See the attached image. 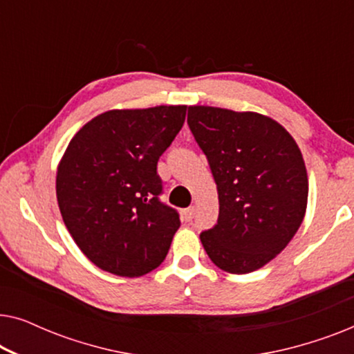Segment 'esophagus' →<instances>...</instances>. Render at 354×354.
I'll list each match as a JSON object with an SVG mask.
<instances>
[{
	"instance_id": "obj_1",
	"label": "esophagus",
	"mask_w": 354,
	"mask_h": 354,
	"mask_svg": "<svg viewBox=\"0 0 354 354\" xmlns=\"http://www.w3.org/2000/svg\"><path fill=\"white\" fill-rule=\"evenodd\" d=\"M193 217H195V206H190L187 207V209H183V219L187 222H190Z\"/></svg>"
}]
</instances>
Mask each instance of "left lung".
<instances>
[{"mask_svg": "<svg viewBox=\"0 0 354 354\" xmlns=\"http://www.w3.org/2000/svg\"><path fill=\"white\" fill-rule=\"evenodd\" d=\"M187 122L219 193L217 224L201 232V243L225 272H253L301 225L308 205L301 151L282 125L258 113L190 106Z\"/></svg>", "mask_w": 354, "mask_h": 354, "instance_id": "left-lung-1", "label": "left lung"}]
</instances>
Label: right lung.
<instances>
[{
  "label": "right lung",
  "mask_w": 354,
  "mask_h": 354,
  "mask_svg": "<svg viewBox=\"0 0 354 354\" xmlns=\"http://www.w3.org/2000/svg\"><path fill=\"white\" fill-rule=\"evenodd\" d=\"M187 106L113 109L71 140L56 176L62 221L95 266L140 277L162 263L178 212L159 201V156L185 122Z\"/></svg>",
  "instance_id": "1"
}]
</instances>
